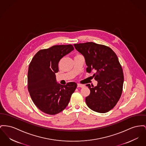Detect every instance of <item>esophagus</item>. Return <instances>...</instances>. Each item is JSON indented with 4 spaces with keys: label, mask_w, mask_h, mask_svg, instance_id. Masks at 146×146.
Instances as JSON below:
<instances>
[{
    "label": "esophagus",
    "mask_w": 146,
    "mask_h": 146,
    "mask_svg": "<svg viewBox=\"0 0 146 146\" xmlns=\"http://www.w3.org/2000/svg\"><path fill=\"white\" fill-rule=\"evenodd\" d=\"M84 86H85V85H84V84H79V83L77 84L78 88H83Z\"/></svg>",
    "instance_id": "obj_1"
}]
</instances>
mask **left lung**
<instances>
[{"label": "left lung", "mask_w": 146, "mask_h": 146, "mask_svg": "<svg viewBox=\"0 0 146 146\" xmlns=\"http://www.w3.org/2000/svg\"><path fill=\"white\" fill-rule=\"evenodd\" d=\"M74 46L84 57L86 72H94L93 77L98 81L96 86L86 85L90 90L86 98L87 106L95 112L109 111L116 105L122 92L123 73L117 56L110 47L92 42L74 44Z\"/></svg>", "instance_id": "1"}]
</instances>
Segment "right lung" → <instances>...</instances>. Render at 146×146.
<instances>
[{
  "label": "right lung",
  "instance_id": "1",
  "mask_svg": "<svg viewBox=\"0 0 146 146\" xmlns=\"http://www.w3.org/2000/svg\"><path fill=\"white\" fill-rule=\"evenodd\" d=\"M73 50L72 44L55 45L37 52L30 63L29 92L35 105L47 114L56 115L63 111L77 86L75 82L60 85L55 74L59 70L60 59Z\"/></svg>",
  "mask_w": 146,
  "mask_h": 146
}]
</instances>
